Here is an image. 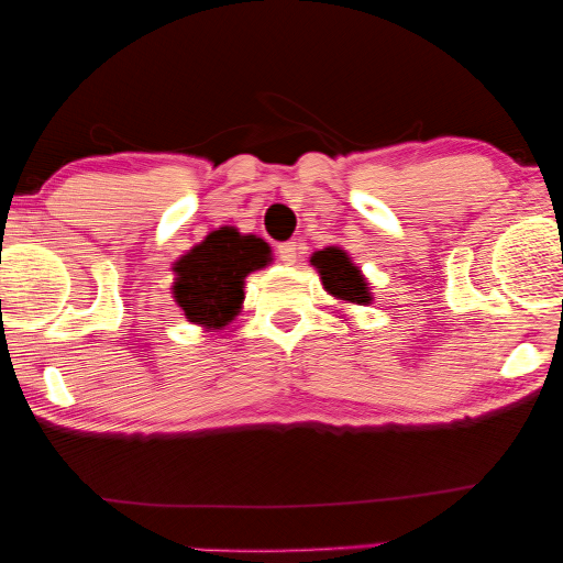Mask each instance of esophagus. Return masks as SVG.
<instances>
[{
  "instance_id": "esophagus-1",
  "label": "esophagus",
  "mask_w": 563,
  "mask_h": 563,
  "mask_svg": "<svg viewBox=\"0 0 563 563\" xmlns=\"http://www.w3.org/2000/svg\"><path fill=\"white\" fill-rule=\"evenodd\" d=\"M276 256H279V262H284V264H294V262H297V256H299V244L297 242L279 244V246H276Z\"/></svg>"
}]
</instances>
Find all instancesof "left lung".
<instances>
[{"label":"left lung","instance_id":"1","mask_svg":"<svg viewBox=\"0 0 563 563\" xmlns=\"http://www.w3.org/2000/svg\"><path fill=\"white\" fill-rule=\"evenodd\" d=\"M309 262L317 266L321 284H324V289L331 294V297L352 301V303L372 301V291H368L364 274L358 272V266L352 264V260H349V254L342 246L321 249V252L311 254Z\"/></svg>","mask_w":563,"mask_h":563}]
</instances>
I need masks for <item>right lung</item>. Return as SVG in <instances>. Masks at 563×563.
<instances>
[{"mask_svg": "<svg viewBox=\"0 0 563 563\" xmlns=\"http://www.w3.org/2000/svg\"><path fill=\"white\" fill-rule=\"evenodd\" d=\"M269 262L272 249L264 239L219 227L174 264V299L195 324L227 327L242 309L246 274Z\"/></svg>", "mask_w": 563, "mask_h": 563, "instance_id": "obj_1", "label": "right lung"}]
</instances>
